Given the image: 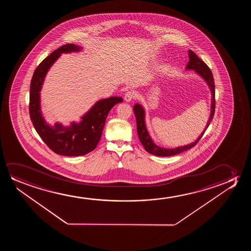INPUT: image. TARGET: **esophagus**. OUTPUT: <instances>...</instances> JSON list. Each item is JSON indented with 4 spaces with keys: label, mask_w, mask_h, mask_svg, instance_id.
Masks as SVG:
<instances>
[{
    "label": "esophagus",
    "mask_w": 251,
    "mask_h": 251,
    "mask_svg": "<svg viewBox=\"0 0 251 251\" xmlns=\"http://www.w3.org/2000/svg\"><path fill=\"white\" fill-rule=\"evenodd\" d=\"M135 98H136V93L134 92H131V91L125 93V95H124V100L126 102H129L131 100H134Z\"/></svg>",
    "instance_id": "esophagus-1"
}]
</instances>
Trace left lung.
<instances>
[{"label":"left lung","instance_id":"left-lung-1","mask_svg":"<svg viewBox=\"0 0 251 251\" xmlns=\"http://www.w3.org/2000/svg\"><path fill=\"white\" fill-rule=\"evenodd\" d=\"M189 62L187 64V69H194L196 70V73H198L204 79L206 80L208 86H209L210 90L212 92V109H211V115H210L209 120L207 123L206 128L201 134L197 140L195 142H193L191 144L187 145L184 147H180V148H174V149H165V148H160L157 145L153 143V141H151V138L148 134V130L146 128V124H145V113L143 108L140 104H135L134 106V112L136 117V124H137V134L139 139L141 141V144L143 145L145 150L151 153V154L156 155V156H161V157H169V156H173V155L179 154L182 151H187L190 148H194L200 140L201 139L203 134L205 133L206 128L209 126L211 121L213 120L214 112H215V86H214V79H213V74L211 69L208 68V66L206 65L202 60L196 55V53H194L192 50H189Z\"/></svg>","mask_w":251,"mask_h":251}]
</instances>
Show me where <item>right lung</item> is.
<instances>
[{"mask_svg": "<svg viewBox=\"0 0 251 251\" xmlns=\"http://www.w3.org/2000/svg\"><path fill=\"white\" fill-rule=\"evenodd\" d=\"M79 50L81 47L79 45L69 44L54 50L35 69L30 86L29 113L35 129L50 150L63 156H81L93 151L100 142L109 111L115 104L123 102L120 97L100 100L79 124L74 123L70 127H63L58 124L50 127L45 123L42 117L39 98L45 75L62 53Z\"/></svg>", "mask_w": 251, "mask_h": 251, "instance_id": "1", "label": "right lung"}]
</instances>
